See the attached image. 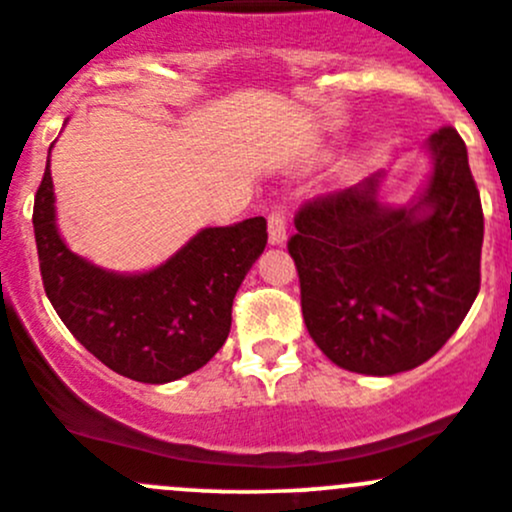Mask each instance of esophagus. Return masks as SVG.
I'll return each mask as SVG.
<instances>
[{
  "mask_svg": "<svg viewBox=\"0 0 512 512\" xmlns=\"http://www.w3.org/2000/svg\"><path fill=\"white\" fill-rule=\"evenodd\" d=\"M267 235H270V245H285L287 240V220H285V212L280 207L270 212L267 217Z\"/></svg>",
  "mask_w": 512,
  "mask_h": 512,
  "instance_id": "esophagus-1",
  "label": "esophagus"
}]
</instances>
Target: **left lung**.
<instances>
[{
	"instance_id": "1",
	"label": "left lung",
	"mask_w": 512,
	"mask_h": 512,
	"mask_svg": "<svg viewBox=\"0 0 512 512\" xmlns=\"http://www.w3.org/2000/svg\"><path fill=\"white\" fill-rule=\"evenodd\" d=\"M435 170L418 202H377L370 180L302 202L287 252L302 317L335 365L362 375L413 370L450 340L480 290L483 205L455 127L428 142Z\"/></svg>"
}]
</instances>
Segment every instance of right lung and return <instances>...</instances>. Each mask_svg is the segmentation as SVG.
I'll return each instance as SVG.
<instances>
[{"label":"right lung","mask_w":512,"mask_h":512,"mask_svg":"<svg viewBox=\"0 0 512 512\" xmlns=\"http://www.w3.org/2000/svg\"><path fill=\"white\" fill-rule=\"evenodd\" d=\"M32 222L44 292L67 330L109 370L150 385L200 370L225 345L237 287L267 245L265 217H250L197 232L145 275L99 270L59 237L49 162Z\"/></svg>","instance_id":"1"}]
</instances>
